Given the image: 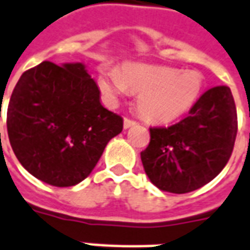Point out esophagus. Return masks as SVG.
<instances>
[{
    "label": "esophagus",
    "instance_id": "esophagus-1",
    "mask_svg": "<svg viewBox=\"0 0 250 250\" xmlns=\"http://www.w3.org/2000/svg\"><path fill=\"white\" fill-rule=\"evenodd\" d=\"M138 123L136 120L134 119H130V118H125V122H123V125H125V128H130V127H132V125H135Z\"/></svg>",
    "mask_w": 250,
    "mask_h": 250
}]
</instances>
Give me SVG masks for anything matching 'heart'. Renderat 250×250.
Masks as SVG:
<instances>
[{
	"label": "heart",
	"instance_id": "b5f03b06",
	"mask_svg": "<svg viewBox=\"0 0 250 250\" xmlns=\"http://www.w3.org/2000/svg\"><path fill=\"white\" fill-rule=\"evenodd\" d=\"M99 87L106 95L116 99L139 91L138 108L147 119L169 122L183 115L195 103L203 88V75L195 70L151 64H127L122 71L104 68L99 77Z\"/></svg>",
	"mask_w": 250,
	"mask_h": 250
}]
</instances>
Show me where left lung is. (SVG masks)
Returning a JSON list of instances; mask_svg holds the SVG:
<instances>
[{
  "mask_svg": "<svg viewBox=\"0 0 250 250\" xmlns=\"http://www.w3.org/2000/svg\"><path fill=\"white\" fill-rule=\"evenodd\" d=\"M237 111L230 88L216 86L201 95L188 115L169 127H151L140 152L152 184L171 193L199 189L223 171L234 147Z\"/></svg>",
  "mask_w": 250,
  "mask_h": 250,
  "instance_id": "left-lung-1",
  "label": "left lung"
}]
</instances>
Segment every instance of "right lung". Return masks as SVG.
Masks as SVG:
<instances>
[{"mask_svg":"<svg viewBox=\"0 0 250 250\" xmlns=\"http://www.w3.org/2000/svg\"><path fill=\"white\" fill-rule=\"evenodd\" d=\"M6 125L22 167L50 186L71 187L91 173L123 119L102 106L84 64L45 61L17 82Z\"/></svg>","mask_w":250,"mask_h":250,"instance_id":"obj_1","label":"right lung"}]
</instances>
